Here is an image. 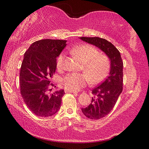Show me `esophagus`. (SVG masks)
<instances>
[{"instance_id":"34e87169","label":"esophagus","mask_w":149,"mask_h":149,"mask_svg":"<svg viewBox=\"0 0 149 149\" xmlns=\"http://www.w3.org/2000/svg\"><path fill=\"white\" fill-rule=\"evenodd\" d=\"M65 92H66V93H77L76 91L69 90V89H65Z\"/></svg>"}]
</instances>
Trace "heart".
Here are the masks:
<instances>
[{
	"label": "heart",
	"instance_id": "heart-1",
	"mask_svg": "<svg viewBox=\"0 0 149 149\" xmlns=\"http://www.w3.org/2000/svg\"><path fill=\"white\" fill-rule=\"evenodd\" d=\"M71 52L83 63V70L86 76L79 73H71L64 77L62 83L64 87L71 91L79 90L87 80L90 83L101 82L107 76L110 68L109 59L104 55L99 54L93 46L81 45L73 48ZM65 59L64 54H61L57 59V67L62 68Z\"/></svg>",
	"mask_w": 149,
	"mask_h": 149
}]
</instances>
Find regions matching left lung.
Wrapping results in <instances>:
<instances>
[{"instance_id": "left-lung-1", "label": "left lung", "mask_w": 149, "mask_h": 149, "mask_svg": "<svg viewBox=\"0 0 149 149\" xmlns=\"http://www.w3.org/2000/svg\"><path fill=\"white\" fill-rule=\"evenodd\" d=\"M83 41L99 48L110 60L109 74L104 81L92 89L94 97L91 102L81 111L85 117L96 120L109 114L117 102L123 90V61L119 50L104 38L99 37H80Z\"/></svg>"}]
</instances>
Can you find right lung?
I'll return each instance as SVG.
<instances>
[{
	"mask_svg": "<svg viewBox=\"0 0 149 149\" xmlns=\"http://www.w3.org/2000/svg\"><path fill=\"white\" fill-rule=\"evenodd\" d=\"M66 40L42 39L32 43L24 54L19 73L20 91L24 102L34 115L48 117L60 110L64 89L50 93L51 80L56 70V58Z\"/></svg>",
	"mask_w": 149,
	"mask_h": 149,
	"instance_id": "add662e5",
	"label": "right lung"
}]
</instances>
